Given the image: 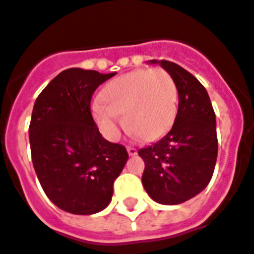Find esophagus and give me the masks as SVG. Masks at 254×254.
<instances>
[{
  "label": "esophagus",
  "instance_id": "34e87169",
  "mask_svg": "<svg viewBox=\"0 0 254 254\" xmlns=\"http://www.w3.org/2000/svg\"><path fill=\"white\" fill-rule=\"evenodd\" d=\"M127 153H129V156H136L137 155V149L134 148V146H127Z\"/></svg>",
  "mask_w": 254,
  "mask_h": 254
}]
</instances>
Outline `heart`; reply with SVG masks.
Returning <instances> with one entry per match:
<instances>
[{"mask_svg": "<svg viewBox=\"0 0 254 254\" xmlns=\"http://www.w3.org/2000/svg\"><path fill=\"white\" fill-rule=\"evenodd\" d=\"M91 113L103 136L116 140L121 130L118 116L144 140L156 138L170 127L176 113L178 90L165 69L140 68L109 82Z\"/></svg>", "mask_w": 254, "mask_h": 254, "instance_id": "heart-1", "label": "heart"}]
</instances>
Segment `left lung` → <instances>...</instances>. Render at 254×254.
<instances>
[{
    "mask_svg": "<svg viewBox=\"0 0 254 254\" xmlns=\"http://www.w3.org/2000/svg\"><path fill=\"white\" fill-rule=\"evenodd\" d=\"M174 78L179 106L174 125L155 144L141 148L142 186L153 200L179 204L198 195L211 180L218 155L215 113L203 84L168 60H151Z\"/></svg>",
    "mask_w": 254,
    "mask_h": 254,
    "instance_id": "8db88e82",
    "label": "left lung"
}]
</instances>
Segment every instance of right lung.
Returning <instances> with one entry per match:
<instances>
[{"instance_id":"obj_1","label":"right lung","mask_w":254,"mask_h":254,"mask_svg":"<svg viewBox=\"0 0 254 254\" xmlns=\"http://www.w3.org/2000/svg\"><path fill=\"white\" fill-rule=\"evenodd\" d=\"M114 75L64 69L33 106L29 124L33 168L47 196L67 213L102 211L129 159L125 146L103 138L90 109L94 91Z\"/></svg>"}]
</instances>
